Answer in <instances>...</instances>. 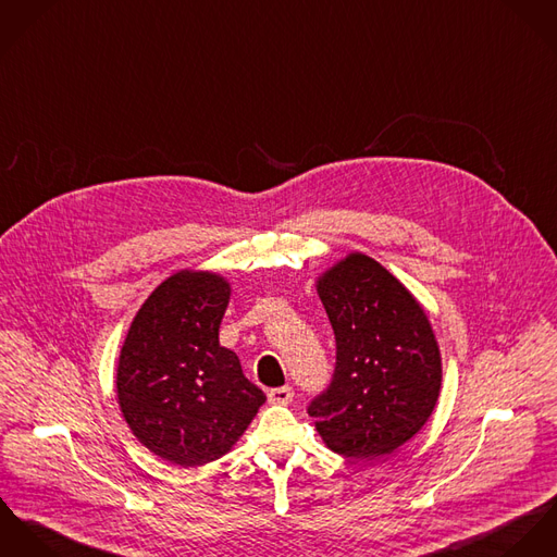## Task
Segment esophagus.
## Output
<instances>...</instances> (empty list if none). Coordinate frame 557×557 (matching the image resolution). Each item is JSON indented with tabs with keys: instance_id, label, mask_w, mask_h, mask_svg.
<instances>
[{
	"instance_id": "obj_1",
	"label": "esophagus",
	"mask_w": 557,
	"mask_h": 557,
	"mask_svg": "<svg viewBox=\"0 0 557 557\" xmlns=\"http://www.w3.org/2000/svg\"><path fill=\"white\" fill-rule=\"evenodd\" d=\"M295 397V391L290 386H280V388H271L269 391V401L277 404V406H288Z\"/></svg>"
}]
</instances>
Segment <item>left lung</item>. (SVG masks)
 <instances>
[{
  "instance_id": "obj_1",
  "label": "left lung",
  "mask_w": 557,
  "mask_h": 557,
  "mask_svg": "<svg viewBox=\"0 0 557 557\" xmlns=\"http://www.w3.org/2000/svg\"><path fill=\"white\" fill-rule=\"evenodd\" d=\"M318 297L335 333V371L308 412L324 444L375 459L432 417L442 359L432 324L410 290L380 262L350 253L322 277Z\"/></svg>"
}]
</instances>
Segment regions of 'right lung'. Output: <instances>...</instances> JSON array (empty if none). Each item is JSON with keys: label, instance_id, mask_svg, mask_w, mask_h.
<instances>
[{"label": "right lung", "instance_id": "right-lung-1", "mask_svg": "<svg viewBox=\"0 0 557 557\" xmlns=\"http://www.w3.org/2000/svg\"><path fill=\"white\" fill-rule=\"evenodd\" d=\"M228 299L224 277L180 271L138 309L122 346L117 399L125 423L173 466L196 468L226 455L267 399L239 357L220 346Z\"/></svg>", "mask_w": 557, "mask_h": 557}]
</instances>
